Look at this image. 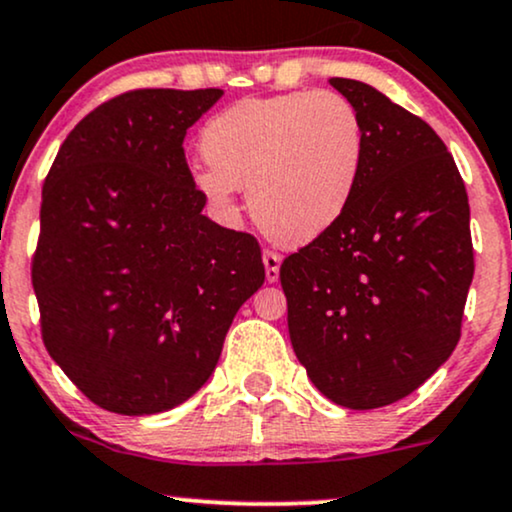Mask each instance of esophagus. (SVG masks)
<instances>
[{"instance_id": "esophagus-1", "label": "esophagus", "mask_w": 512, "mask_h": 512, "mask_svg": "<svg viewBox=\"0 0 512 512\" xmlns=\"http://www.w3.org/2000/svg\"><path fill=\"white\" fill-rule=\"evenodd\" d=\"M264 276H267L269 283L279 281V269H281V255L274 250H264Z\"/></svg>"}]
</instances>
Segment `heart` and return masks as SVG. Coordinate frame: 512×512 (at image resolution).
<instances>
[{
    "instance_id": "b5f03b06",
    "label": "heart",
    "mask_w": 512,
    "mask_h": 512,
    "mask_svg": "<svg viewBox=\"0 0 512 512\" xmlns=\"http://www.w3.org/2000/svg\"><path fill=\"white\" fill-rule=\"evenodd\" d=\"M205 169L195 188L229 209L236 188L279 245H305L341 221L365 169L360 114L336 92H283L240 100L207 121L200 135Z\"/></svg>"
}]
</instances>
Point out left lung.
<instances>
[{
  "instance_id": "obj_1",
  "label": "left lung",
  "mask_w": 512,
  "mask_h": 512,
  "mask_svg": "<svg viewBox=\"0 0 512 512\" xmlns=\"http://www.w3.org/2000/svg\"><path fill=\"white\" fill-rule=\"evenodd\" d=\"M365 128L341 221L288 255V334L312 384L350 410L420 389L458 346L474 274L470 205L451 152L372 85L331 78Z\"/></svg>"
}]
</instances>
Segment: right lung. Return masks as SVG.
I'll return each instance as SVG.
<instances>
[{"instance_id":"add662e5","label":"right lung","mask_w":512,"mask_h":512,"mask_svg":"<svg viewBox=\"0 0 512 512\" xmlns=\"http://www.w3.org/2000/svg\"><path fill=\"white\" fill-rule=\"evenodd\" d=\"M224 90H131L59 147L42 186L33 288L42 341L116 415L181 405L212 377L260 243L202 214L183 138Z\"/></svg>"}]
</instances>
